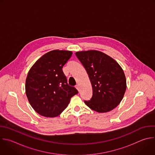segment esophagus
Instances as JSON below:
<instances>
[{
    "label": "esophagus",
    "mask_w": 155,
    "mask_h": 155,
    "mask_svg": "<svg viewBox=\"0 0 155 155\" xmlns=\"http://www.w3.org/2000/svg\"><path fill=\"white\" fill-rule=\"evenodd\" d=\"M75 87H76L77 89L79 91V85H78V84H77V85L75 86Z\"/></svg>",
    "instance_id": "obj_1"
}]
</instances>
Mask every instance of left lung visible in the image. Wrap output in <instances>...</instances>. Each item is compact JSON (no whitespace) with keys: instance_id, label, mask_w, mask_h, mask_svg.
I'll return each mask as SVG.
<instances>
[{"instance_id":"1","label":"left lung","mask_w":155,"mask_h":155,"mask_svg":"<svg viewBox=\"0 0 155 155\" xmlns=\"http://www.w3.org/2000/svg\"><path fill=\"white\" fill-rule=\"evenodd\" d=\"M76 56L85 68L92 87L90 100L86 105L98 113H107L122 101L127 88L125 74L111 57L97 50L80 51Z\"/></svg>"}]
</instances>
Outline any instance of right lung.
Instances as JSON below:
<instances>
[{"label":"right lung","mask_w":155,"mask_h":155,"mask_svg":"<svg viewBox=\"0 0 155 155\" xmlns=\"http://www.w3.org/2000/svg\"><path fill=\"white\" fill-rule=\"evenodd\" d=\"M71 51L54 50L38 60L30 69L25 93L32 108L39 114L54 117L60 115L78 94L68 84L63 67L70 59Z\"/></svg>","instance_id":"obj_1"}]
</instances>
